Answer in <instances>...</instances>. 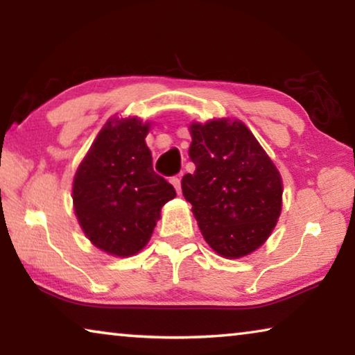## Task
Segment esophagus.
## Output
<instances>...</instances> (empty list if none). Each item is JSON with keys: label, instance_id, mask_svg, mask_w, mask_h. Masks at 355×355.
Returning a JSON list of instances; mask_svg holds the SVG:
<instances>
[{"label": "esophagus", "instance_id": "obj_1", "mask_svg": "<svg viewBox=\"0 0 355 355\" xmlns=\"http://www.w3.org/2000/svg\"><path fill=\"white\" fill-rule=\"evenodd\" d=\"M171 183L173 184V188H175L177 194H182V182H180L178 177H172L171 178Z\"/></svg>", "mask_w": 355, "mask_h": 355}]
</instances>
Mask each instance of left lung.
Returning <instances> with one entry per match:
<instances>
[{"mask_svg":"<svg viewBox=\"0 0 355 355\" xmlns=\"http://www.w3.org/2000/svg\"><path fill=\"white\" fill-rule=\"evenodd\" d=\"M194 173L182 180L184 199L216 254L241 258L260 248L282 211V177L239 120L192 123Z\"/></svg>","mask_w":355,"mask_h":355,"instance_id":"1","label":"left lung"}]
</instances>
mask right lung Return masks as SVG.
I'll use <instances>...</instances> for the list:
<instances>
[{"instance_id": "add662e5", "label": "right lung", "mask_w": 355, "mask_h": 355, "mask_svg": "<svg viewBox=\"0 0 355 355\" xmlns=\"http://www.w3.org/2000/svg\"><path fill=\"white\" fill-rule=\"evenodd\" d=\"M148 130L150 123L136 117L107 120L75 173L78 222L95 248L110 255L144 249L161 208L177 196L153 171Z\"/></svg>"}]
</instances>
